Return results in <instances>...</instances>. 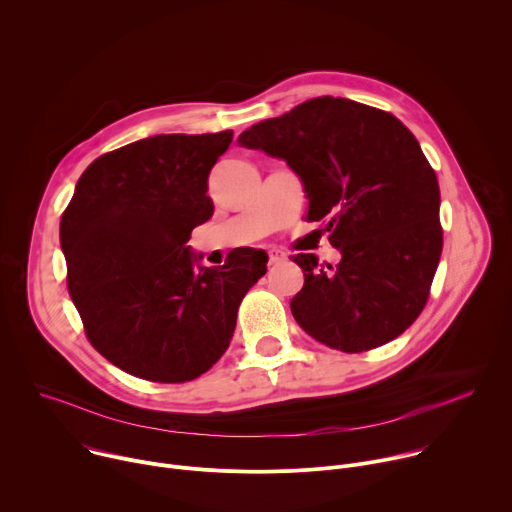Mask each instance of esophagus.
Listing matches in <instances>:
<instances>
[{
  "mask_svg": "<svg viewBox=\"0 0 512 512\" xmlns=\"http://www.w3.org/2000/svg\"><path fill=\"white\" fill-rule=\"evenodd\" d=\"M267 255H269V265H277V263H281L285 259V253L279 251V249H269Z\"/></svg>",
  "mask_w": 512,
  "mask_h": 512,
  "instance_id": "34e87169",
  "label": "esophagus"
}]
</instances>
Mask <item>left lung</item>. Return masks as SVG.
<instances>
[{"label": "left lung", "mask_w": 512, "mask_h": 512, "mask_svg": "<svg viewBox=\"0 0 512 512\" xmlns=\"http://www.w3.org/2000/svg\"><path fill=\"white\" fill-rule=\"evenodd\" d=\"M249 150L285 160L328 221L336 267L294 259L304 287L296 322L318 342L371 350L403 334L425 308L442 255L440 186L415 135L391 113L340 97L310 99L239 135Z\"/></svg>", "instance_id": "obj_1"}]
</instances>
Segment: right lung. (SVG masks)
I'll list each match as a JSON object with an SVG mask.
<instances>
[{
  "mask_svg": "<svg viewBox=\"0 0 512 512\" xmlns=\"http://www.w3.org/2000/svg\"><path fill=\"white\" fill-rule=\"evenodd\" d=\"M233 131L154 135L97 158L60 221L68 294L91 344L156 383L206 373L231 344L239 306L267 253L235 249L223 267L186 245L214 212L208 174Z\"/></svg>",
  "mask_w": 512,
  "mask_h": 512,
  "instance_id": "right-lung-1",
  "label": "right lung"
}]
</instances>
